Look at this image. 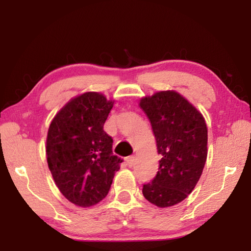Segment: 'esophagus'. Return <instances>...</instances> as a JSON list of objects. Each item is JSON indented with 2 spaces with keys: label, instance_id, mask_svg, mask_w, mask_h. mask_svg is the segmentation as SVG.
I'll use <instances>...</instances> for the list:
<instances>
[{
  "label": "esophagus",
  "instance_id": "esophagus-1",
  "mask_svg": "<svg viewBox=\"0 0 251 251\" xmlns=\"http://www.w3.org/2000/svg\"><path fill=\"white\" fill-rule=\"evenodd\" d=\"M126 164L128 165V167H133V165L135 164V157L134 156H128L126 157Z\"/></svg>",
  "mask_w": 251,
  "mask_h": 251
}]
</instances>
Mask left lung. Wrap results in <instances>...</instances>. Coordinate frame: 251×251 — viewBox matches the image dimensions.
<instances>
[{
  "instance_id": "left-lung-1",
  "label": "left lung",
  "mask_w": 251,
  "mask_h": 251,
  "mask_svg": "<svg viewBox=\"0 0 251 251\" xmlns=\"http://www.w3.org/2000/svg\"><path fill=\"white\" fill-rule=\"evenodd\" d=\"M151 122L161 156L143 195L155 206L177 205L193 192L207 159V125L202 114L175 91L157 92L139 100Z\"/></svg>"
}]
</instances>
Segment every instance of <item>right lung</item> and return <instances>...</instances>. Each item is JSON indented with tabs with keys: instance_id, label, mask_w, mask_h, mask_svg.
Instances as JSON below:
<instances>
[{
	"instance_id": "right-lung-1",
	"label": "right lung",
	"mask_w": 251,
	"mask_h": 251,
	"mask_svg": "<svg viewBox=\"0 0 251 251\" xmlns=\"http://www.w3.org/2000/svg\"><path fill=\"white\" fill-rule=\"evenodd\" d=\"M114 100L97 92L72 99L50 122L46 159L53 179L67 201L91 207L107 196L122 159L103 127Z\"/></svg>"
}]
</instances>
